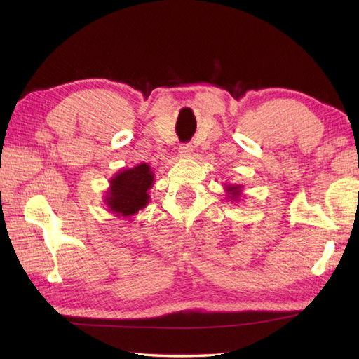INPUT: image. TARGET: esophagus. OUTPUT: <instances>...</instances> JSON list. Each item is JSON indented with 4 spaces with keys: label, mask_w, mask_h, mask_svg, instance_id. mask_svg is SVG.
I'll list each match as a JSON object with an SVG mask.
<instances>
[{
    "label": "esophagus",
    "mask_w": 359,
    "mask_h": 359,
    "mask_svg": "<svg viewBox=\"0 0 359 359\" xmlns=\"http://www.w3.org/2000/svg\"><path fill=\"white\" fill-rule=\"evenodd\" d=\"M178 153L181 157H189L193 153V147L190 144H184L178 148Z\"/></svg>",
    "instance_id": "esophagus-1"
}]
</instances>
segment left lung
I'll return each instance as SVG.
<instances>
[{
  "label": "left lung",
  "mask_w": 359,
  "mask_h": 359,
  "mask_svg": "<svg viewBox=\"0 0 359 359\" xmlns=\"http://www.w3.org/2000/svg\"><path fill=\"white\" fill-rule=\"evenodd\" d=\"M224 189H226L227 194H229V199H232V201H238V199H240L241 190H243V187L240 186V184H235V186L232 184V186H226Z\"/></svg>",
  "instance_id": "1"
}]
</instances>
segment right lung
I'll return each instance as SVG.
<instances>
[{
	"instance_id": "add662e5",
	"label": "right lung",
	"mask_w": 359,
	"mask_h": 359,
	"mask_svg": "<svg viewBox=\"0 0 359 359\" xmlns=\"http://www.w3.org/2000/svg\"><path fill=\"white\" fill-rule=\"evenodd\" d=\"M154 182V173L147 163L118 172L111 180V187L106 191L104 202L109 211L119 217H132L144 210L149 202L148 190Z\"/></svg>"
}]
</instances>
